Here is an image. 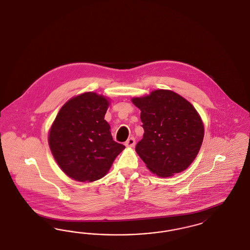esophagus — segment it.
Here are the masks:
<instances>
[{"instance_id":"34e87169","label":"esophagus","mask_w":250,"mask_h":250,"mask_svg":"<svg viewBox=\"0 0 250 250\" xmlns=\"http://www.w3.org/2000/svg\"><path fill=\"white\" fill-rule=\"evenodd\" d=\"M135 143H136L135 139H134V138H130V139H128V140L125 142V145L126 147H134Z\"/></svg>"}]
</instances>
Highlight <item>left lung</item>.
Returning a JSON list of instances; mask_svg holds the SVG:
<instances>
[{
  "instance_id": "left-lung-1",
  "label": "left lung",
  "mask_w": 250,
  "mask_h": 250,
  "mask_svg": "<svg viewBox=\"0 0 250 250\" xmlns=\"http://www.w3.org/2000/svg\"><path fill=\"white\" fill-rule=\"evenodd\" d=\"M144 129L136 152L158 177H170L190 166L204 137L202 118L190 102L170 90L133 97Z\"/></svg>"
}]
</instances>
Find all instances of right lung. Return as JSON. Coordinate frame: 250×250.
<instances>
[{
	"label": "right lung",
	"instance_id": "right-lung-1",
	"mask_svg": "<svg viewBox=\"0 0 250 250\" xmlns=\"http://www.w3.org/2000/svg\"><path fill=\"white\" fill-rule=\"evenodd\" d=\"M109 98L86 92L70 98L53 121L48 145L60 168L78 182L104 177L125 148L115 143L105 118Z\"/></svg>",
	"mask_w": 250,
	"mask_h": 250
}]
</instances>
